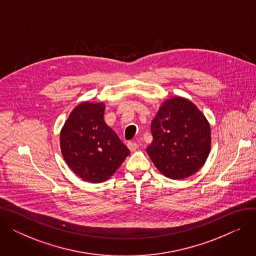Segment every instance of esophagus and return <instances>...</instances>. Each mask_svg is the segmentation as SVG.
Masks as SVG:
<instances>
[{
  "instance_id": "34e87169",
  "label": "esophagus",
  "mask_w": 256,
  "mask_h": 256,
  "mask_svg": "<svg viewBox=\"0 0 256 256\" xmlns=\"http://www.w3.org/2000/svg\"><path fill=\"white\" fill-rule=\"evenodd\" d=\"M128 150L130 152H136L137 148H138V144L135 143V142H128Z\"/></svg>"
}]
</instances>
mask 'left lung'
Listing matches in <instances>:
<instances>
[{
	"label": "left lung",
	"mask_w": 256,
	"mask_h": 256,
	"mask_svg": "<svg viewBox=\"0 0 256 256\" xmlns=\"http://www.w3.org/2000/svg\"><path fill=\"white\" fill-rule=\"evenodd\" d=\"M150 130L154 140L146 152L168 178H189L206 163L210 152V128L191 100L180 96L165 100Z\"/></svg>",
	"instance_id": "8db88e82"
}]
</instances>
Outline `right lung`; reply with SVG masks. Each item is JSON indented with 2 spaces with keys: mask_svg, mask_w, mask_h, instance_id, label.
Returning <instances> with one entry per match:
<instances>
[{
  "mask_svg": "<svg viewBox=\"0 0 256 256\" xmlns=\"http://www.w3.org/2000/svg\"><path fill=\"white\" fill-rule=\"evenodd\" d=\"M104 102H82L60 132L61 152L68 167L88 182L109 180L130 154L128 147L104 120Z\"/></svg>",
  "mask_w": 256,
  "mask_h": 256,
  "instance_id": "right-lung-1",
  "label": "right lung"
}]
</instances>
